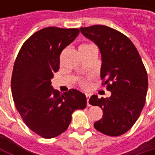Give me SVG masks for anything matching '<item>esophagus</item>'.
<instances>
[{
  "label": "esophagus",
  "mask_w": 155,
  "mask_h": 155,
  "mask_svg": "<svg viewBox=\"0 0 155 155\" xmlns=\"http://www.w3.org/2000/svg\"><path fill=\"white\" fill-rule=\"evenodd\" d=\"M85 95H86V98H87V106H88V107H90V106H91V104L89 103V100H90L91 95H90V94H88V93H86Z\"/></svg>",
  "instance_id": "obj_1"
}]
</instances>
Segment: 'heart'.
Here are the masks:
<instances>
[{
    "label": "heart",
    "mask_w": 155,
    "mask_h": 155,
    "mask_svg": "<svg viewBox=\"0 0 155 155\" xmlns=\"http://www.w3.org/2000/svg\"><path fill=\"white\" fill-rule=\"evenodd\" d=\"M92 46H93L92 44H81V45L80 46V47H79V49H80V51H82V50L87 49V48L92 47ZM81 86H86V85H87V82H86L85 81H81Z\"/></svg>",
    "instance_id": "b5f03b06"
}]
</instances>
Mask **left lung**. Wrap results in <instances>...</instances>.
<instances>
[{
    "label": "left lung",
    "instance_id": "obj_1",
    "mask_svg": "<svg viewBox=\"0 0 155 155\" xmlns=\"http://www.w3.org/2000/svg\"><path fill=\"white\" fill-rule=\"evenodd\" d=\"M101 54V77L111 92L109 98H90V104L103 110L94 127L110 137L127 132L139 117L148 88L147 73L137 49L119 31L103 25L80 28Z\"/></svg>",
    "mask_w": 155,
    "mask_h": 155
}]
</instances>
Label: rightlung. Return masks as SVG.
<instances>
[{"mask_svg":"<svg viewBox=\"0 0 155 155\" xmlns=\"http://www.w3.org/2000/svg\"><path fill=\"white\" fill-rule=\"evenodd\" d=\"M79 28L48 27L25 41L16 58L12 92L25 124L44 138L64 132L76 109L86 108V96L75 89L61 94L51 85L59 70L60 54L79 35Z\"/></svg>","mask_w":155,"mask_h":155,"instance_id":"1","label":"right lung"}]
</instances>
